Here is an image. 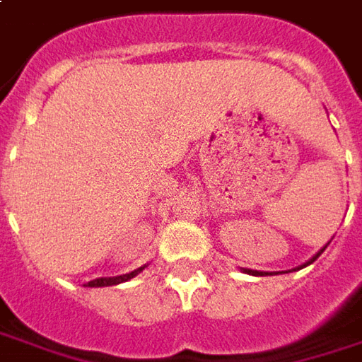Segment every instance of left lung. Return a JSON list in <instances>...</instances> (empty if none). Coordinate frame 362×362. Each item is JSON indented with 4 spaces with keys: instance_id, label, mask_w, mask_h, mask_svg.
<instances>
[{
    "instance_id": "8db88e82",
    "label": "left lung",
    "mask_w": 362,
    "mask_h": 362,
    "mask_svg": "<svg viewBox=\"0 0 362 362\" xmlns=\"http://www.w3.org/2000/svg\"><path fill=\"white\" fill-rule=\"evenodd\" d=\"M322 251H325V247H322L321 251H319V253L313 257V259H311V261H309V263H307V265H311L313 261H317V257H319V255H321ZM245 271H247V273H251V275H257V277H259V275H269V273H263V271H251V269H245Z\"/></svg>"
}]
</instances>
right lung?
Here are the masks:
<instances>
[{
	"label": "right lung",
	"mask_w": 362,
	"mask_h": 362,
	"mask_svg": "<svg viewBox=\"0 0 362 362\" xmlns=\"http://www.w3.org/2000/svg\"><path fill=\"white\" fill-rule=\"evenodd\" d=\"M143 271L141 269H137V271H131V273H127V275H121V277H101V279H95V281H89L87 283V287H111V285H119V283H123V281H129V279H133L135 275H139Z\"/></svg>",
	"instance_id": "obj_1"
}]
</instances>
